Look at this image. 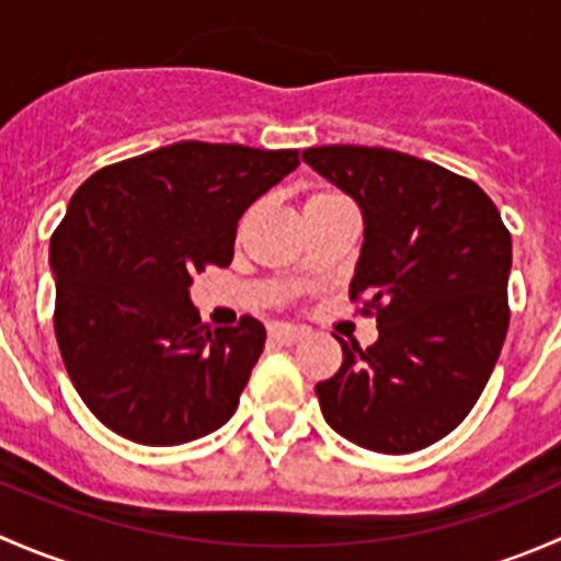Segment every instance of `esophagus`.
<instances>
[{
    "instance_id": "esophagus-1",
    "label": "esophagus",
    "mask_w": 561,
    "mask_h": 561,
    "mask_svg": "<svg viewBox=\"0 0 561 561\" xmlns=\"http://www.w3.org/2000/svg\"><path fill=\"white\" fill-rule=\"evenodd\" d=\"M268 336L279 344H296L298 339L307 336V328L301 325H285V322H274L268 325Z\"/></svg>"
}]
</instances>
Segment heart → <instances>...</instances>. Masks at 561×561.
I'll return each instance as SVG.
<instances>
[{"mask_svg":"<svg viewBox=\"0 0 561 561\" xmlns=\"http://www.w3.org/2000/svg\"><path fill=\"white\" fill-rule=\"evenodd\" d=\"M336 201H344V197L336 195V192H314V195L307 197V203H304V208L325 206V203H336Z\"/></svg>","mask_w":561,"mask_h":561,"instance_id":"heart-1","label":"heart"}]
</instances>
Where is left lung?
<instances>
[{
    "mask_svg": "<svg viewBox=\"0 0 561 561\" xmlns=\"http://www.w3.org/2000/svg\"><path fill=\"white\" fill-rule=\"evenodd\" d=\"M304 162L353 197L364 244L350 296L377 314V342L342 344L317 382L322 417L375 454L450 434L483 393L507 333L513 244L491 197L434 162L369 146H320Z\"/></svg>",
    "mask_w": 561,
    "mask_h": 561,
    "instance_id": "obj_1",
    "label": "left lung"
}]
</instances>
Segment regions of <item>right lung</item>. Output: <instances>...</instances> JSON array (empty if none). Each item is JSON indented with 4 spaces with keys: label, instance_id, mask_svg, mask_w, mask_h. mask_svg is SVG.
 <instances>
[{
    "label": "right lung",
    "instance_id": "right-lung-1",
    "mask_svg": "<svg viewBox=\"0 0 561 561\" xmlns=\"http://www.w3.org/2000/svg\"><path fill=\"white\" fill-rule=\"evenodd\" d=\"M298 151L181 144L89 175L50 239L56 342L83 404L138 445L192 443L239 407L263 322L208 328L192 276L230 265L241 214Z\"/></svg>",
    "mask_w": 561,
    "mask_h": 561
}]
</instances>
